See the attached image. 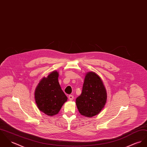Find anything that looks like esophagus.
<instances>
[{
    "mask_svg": "<svg viewBox=\"0 0 147 147\" xmlns=\"http://www.w3.org/2000/svg\"><path fill=\"white\" fill-rule=\"evenodd\" d=\"M73 98H74V96H73V95H70L69 96V100L71 101V100H73Z\"/></svg>",
    "mask_w": 147,
    "mask_h": 147,
    "instance_id": "obj_1",
    "label": "esophagus"
}]
</instances>
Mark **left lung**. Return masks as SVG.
<instances>
[{
	"mask_svg": "<svg viewBox=\"0 0 147 147\" xmlns=\"http://www.w3.org/2000/svg\"><path fill=\"white\" fill-rule=\"evenodd\" d=\"M107 100V90L101 78L94 71L87 73L81 95L76 98L80 113L86 117L95 116L104 108Z\"/></svg>",
	"mask_w": 147,
	"mask_h": 147,
	"instance_id": "1",
	"label": "left lung"
}]
</instances>
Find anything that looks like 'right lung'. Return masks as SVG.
<instances>
[{
  "mask_svg": "<svg viewBox=\"0 0 147 147\" xmlns=\"http://www.w3.org/2000/svg\"><path fill=\"white\" fill-rule=\"evenodd\" d=\"M59 72L54 70L36 86L34 98L40 111L49 116L57 114L67 100L59 83Z\"/></svg>",
  "mask_w": 147,
  "mask_h": 147,
  "instance_id": "right-lung-1",
  "label": "right lung"
}]
</instances>
